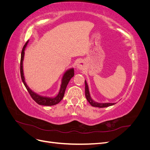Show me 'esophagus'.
Listing matches in <instances>:
<instances>
[{"instance_id": "esophagus-1", "label": "esophagus", "mask_w": 150, "mask_h": 150, "mask_svg": "<svg viewBox=\"0 0 150 150\" xmlns=\"http://www.w3.org/2000/svg\"><path fill=\"white\" fill-rule=\"evenodd\" d=\"M76 67L78 69H80V70H82L84 69V63L83 61H79L78 62V64L76 65Z\"/></svg>"}]
</instances>
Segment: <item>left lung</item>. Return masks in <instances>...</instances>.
Here are the masks:
<instances>
[{
  "instance_id": "8db88e82",
  "label": "left lung",
  "mask_w": 150,
  "mask_h": 150,
  "mask_svg": "<svg viewBox=\"0 0 150 150\" xmlns=\"http://www.w3.org/2000/svg\"><path fill=\"white\" fill-rule=\"evenodd\" d=\"M85 96L86 99H87L89 103L94 107H98V108H106L112 105H114L115 103H99L97 102L94 101L92 98L90 96V94L89 91V88L87 83H86V81H85Z\"/></svg>"
}]
</instances>
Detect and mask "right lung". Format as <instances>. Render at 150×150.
Instances as JSON below:
<instances>
[{
    "label": "right lung",
    "mask_w": 150,
    "mask_h": 150,
    "mask_svg": "<svg viewBox=\"0 0 150 150\" xmlns=\"http://www.w3.org/2000/svg\"><path fill=\"white\" fill-rule=\"evenodd\" d=\"M28 41L26 42L25 45L24 46L21 52V68H20V71H21V76L22 82H23L25 87L26 88L28 91L29 92V94L30 95L31 98H33L34 100L39 105H43V106H53L55 105V104H58L59 103L64 97L65 91L66 89L67 86L69 83L70 79L74 76V71L73 68H71L70 69H68L66 71L64 76L62 77V83L61 85V88L59 90V92L58 94L55 98H49V97H46V96H40V95L36 94L35 93L33 92L28 86L26 84L25 82V78L24 76L23 73V59H24V51L25 49L27 46V45L28 44Z\"/></svg>",
    "instance_id": "right-lung-1"
}]
</instances>
